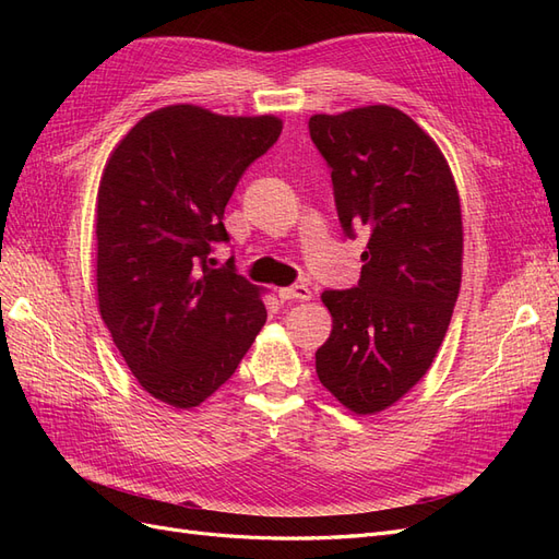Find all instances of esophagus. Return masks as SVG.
Wrapping results in <instances>:
<instances>
[{"label": "esophagus", "mask_w": 559, "mask_h": 559, "mask_svg": "<svg viewBox=\"0 0 559 559\" xmlns=\"http://www.w3.org/2000/svg\"><path fill=\"white\" fill-rule=\"evenodd\" d=\"M280 298L282 300H310L312 292L308 284H294V286H284V289H280Z\"/></svg>", "instance_id": "esophagus-1"}]
</instances>
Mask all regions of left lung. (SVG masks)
Returning a JSON list of instances; mask_svg holds the SVG:
<instances>
[{
	"instance_id": "1",
	"label": "left lung",
	"mask_w": 559,
	"mask_h": 559,
	"mask_svg": "<svg viewBox=\"0 0 559 559\" xmlns=\"http://www.w3.org/2000/svg\"><path fill=\"white\" fill-rule=\"evenodd\" d=\"M310 138L331 167L347 238L364 230L361 280L324 292L333 329L317 376L347 411L376 415L425 378L462 286L460 191L443 151L389 105L314 114Z\"/></svg>"
}]
</instances>
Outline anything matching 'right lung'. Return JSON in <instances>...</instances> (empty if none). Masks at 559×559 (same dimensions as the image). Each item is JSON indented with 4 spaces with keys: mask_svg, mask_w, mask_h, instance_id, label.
<instances>
[{
    "mask_svg": "<svg viewBox=\"0 0 559 559\" xmlns=\"http://www.w3.org/2000/svg\"><path fill=\"white\" fill-rule=\"evenodd\" d=\"M282 118L195 105L146 114L109 154L95 205L97 310L132 376L189 411L233 373L263 329L261 286L212 267L224 210Z\"/></svg>",
    "mask_w": 559,
    "mask_h": 559,
    "instance_id": "1",
    "label": "right lung"
}]
</instances>
